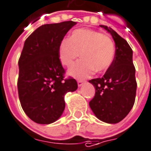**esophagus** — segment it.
<instances>
[{"label": "esophagus", "instance_id": "esophagus-1", "mask_svg": "<svg viewBox=\"0 0 151 151\" xmlns=\"http://www.w3.org/2000/svg\"><path fill=\"white\" fill-rule=\"evenodd\" d=\"M77 83H78V86H79V87H81L83 85V83H84V81L82 80H77Z\"/></svg>", "mask_w": 151, "mask_h": 151}]
</instances>
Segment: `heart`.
<instances>
[{
	"label": "heart",
	"instance_id": "heart-1",
	"mask_svg": "<svg viewBox=\"0 0 151 151\" xmlns=\"http://www.w3.org/2000/svg\"><path fill=\"white\" fill-rule=\"evenodd\" d=\"M80 56L82 60L73 64L69 74L77 78L90 76L95 71L103 72L114 60L115 47L113 40L98 31L80 28L71 32L69 39H63L59 46L61 63L69 67Z\"/></svg>",
	"mask_w": 151,
	"mask_h": 151
}]
</instances>
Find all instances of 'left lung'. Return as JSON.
Masks as SVG:
<instances>
[{"instance_id": "left-lung-1", "label": "left lung", "mask_w": 151, "mask_h": 151, "mask_svg": "<svg viewBox=\"0 0 151 151\" xmlns=\"http://www.w3.org/2000/svg\"><path fill=\"white\" fill-rule=\"evenodd\" d=\"M100 27L111 34L115 43V54L104 76L89 80L96 88L95 96L89 105L99 119L117 123L131 111L135 101L137 82L133 52L127 40L111 28Z\"/></svg>"}]
</instances>
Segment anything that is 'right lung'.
Wrapping results in <instances>:
<instances>
[{"mask_svg":"<svg viewBox=\"0 0 151 151\" xmlns=\"http://www.w3.org/2000/svg\"><path fill=\"white\" fill-rule=\"evenodd\" d=\"M76 24L63 21L44 24L26 39L18 64V96L24 111L33 122L49 124L65 108L64 96L78 88L72 77L65 78L59 46Z\"/></svg>","mask_w":151,"mask_h":151,"instance_id":"1","label":"right lung"}]
</instances>
